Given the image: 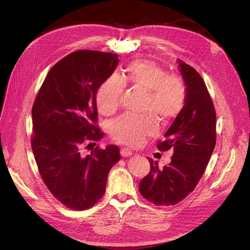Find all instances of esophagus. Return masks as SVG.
Instances as JSON below:
<instances>
[{"instance_id": "34e87169", "label": "esophagus", "mask_w": 250, "mask_h": 250, "mask_svg": "<svg viewBox=\"0 0 250 250\" xmlns=\"http://www.w3.org/2000/svg\"><path fill=\"white\" fill-rule=\"evenodd\" d=\"M121 155H122V157H124V158H126V157L132 156V155H133V152L130 151L129 149L123 148V149L121 150Z\"/></svg>"}]
</instances>
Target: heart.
Wrapping results in <instances>:
<instances>
[{
    "label": "heart",
    "mask_w": 250,
    "mask_h": 250,
    "mask_svg": "<svg viewBox=\"0 0 250 250\" xmlns=\"http://www.w3.org/2000/svg\"><path fill=\"white\" fill-rule=\"evenodd\" d=\"M125 85L146 92L144 111L152 113L164 125L171 123L186 106L187 87L180 78L169 76L153 62L135 61L125 68L122 80L111 77L99 87L96 102L102 114L110 115L116 111ZM156 133L157 124L149 114L142 117L125 114L110 125L112 139L129 146H139Z\"/></svg>",
    "instance_id": "obj_1"
}]
</instances>
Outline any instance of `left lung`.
Masks as SVG:
<instances>
[{
  "label": "left lung",
  "mask_w": 250,
  "mask_h": 250,
  "mask_svg": "<svg viewBox=\"0 0 250 250\" xmlns=\"http://www.w3.org/2000/svg\"><path fill=\"white\" fill-rule=\"evenodd\" d=\"M187 87L185 108L175 117L159 142L160 151L173 149L171 162L159 168L148 158L151 170L140 182L141 194L157 206H172L194 189L202 178L216 145V111L201 75L177 60Z\"/></svg>",
  "instance_id": "8db88e82"
}]
</instances>
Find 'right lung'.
I'll list each match as a JSON object with an SVG mask.
<instances>
[{
	"label": "right lung",
	"mask_w": 250,
	"mask_h": 250,
	"mask_svg": "<svg viewBox=\"0 0 250 250\" xmlns=\"http://www.w3.org/2000/svg\"><path fill=\"white\" fill-rule=\"evenodd\" d=\"M118 62L109 52H72L48 72L33 104L31 147L39 173L55 198L73 209L98 202L109 170L121 160L115 145L82 153L85 144L103 138L95 125L96 94Z\"/></svg>",
	"instance_id": "add662e5"
}]
</instances>
